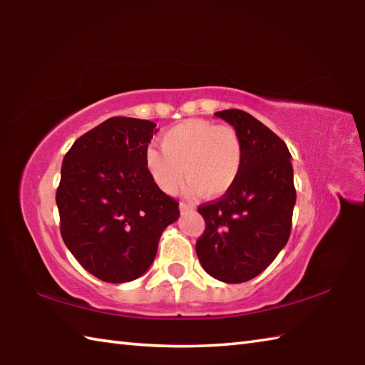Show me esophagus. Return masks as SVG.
<instances>
[{"instance_id": "34e87169", "label": "esophagus", "mask_w": 365, "mask_h": 365, "mask_svg": "<svg viewBox=\"0 0 365 365\" xmlns=\"http://www.w3.org/2000/svg\"><path fill=\"white\" fill-rule=\"evenodd\" d=\"M178 207H180V212H188V210H195V205H191V204H187V202H180V204H178Z\"/></svg>"}]
</instances>
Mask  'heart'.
<instances>
[{
	"instance_id": "b5f03b06",
	"label": "heart",
	"mask_w": 365,
	"mask_h": 365,
	"mask_svg": "<svg viewBox=\"0 0 365 365\" xmlns=\"http://www.w3.org/2000/svg\"><path fill=\"white\" fill-rule=\"evenodd\" d=\"M161 147H147L144 165L155 185L169 195L178 190L187 174V195L204 191L205 196H221L242 170V141L229 125L204 119L185 120L161 136Z\"/></svg>"
}]
</instances>
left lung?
<instances>
[{"instance_id":"obj_1","label":"left lung","mask_w":365,"mask_h":365,"mask_svg":"<svg viewBox=\"0 0 365 365\" xmlns=\"http://www.w3.org/2000/svg\"><path fill=\"white\" fill-rule=\"evenodd\" d=\"M230 123L243 149L237 182L197 210L205 230L196 243L200 265L227 284L260 274L289 242L297 191L285 143L242 110L215 113Z\"/></svg>"}]
</instances>
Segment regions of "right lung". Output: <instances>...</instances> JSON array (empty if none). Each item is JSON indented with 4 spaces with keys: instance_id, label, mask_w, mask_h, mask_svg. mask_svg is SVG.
I'll return each mask as SVG.
<instances>
[{
    "instance_id": "right-lung-1",
    "label": "right lung",
    "mask_w": 365,
    "mask_h": 365,
    "mask_svg": "<svg viewBox=\"0 0 365 365\" xmlns=\"http://www.w3.org/2000/svg\"><path fill=\"white\" fill-rule=\"evenodd\" d=\"M157 123L111 118L76 139L61 168V235L84 269L103 282L143 276L178 202L149 175L144 152Z\"/></svg>"
}]
</instances>
